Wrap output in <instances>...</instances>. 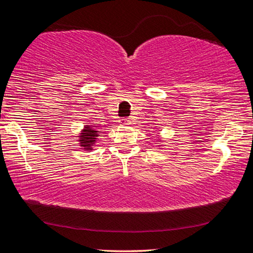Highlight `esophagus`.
I'll use <instances>...</instances> for the list:
<instances>
[{
    "label": "esophagus",
    "mask_w": 253,
    "mask_h": 253,
    "mask_svg": "<svg viewBox=\"0 0 253 253\" xmlns=\"http://www.w3.org/2000/svg\"><path fill=\"white\" fill-rule=\"evenodd\" d=\"M120 124H122V125H129L130 119L129 118H124V119L120 120Z\"/></svg>",
    "instance_id": "obj_1"
}]
</instances>
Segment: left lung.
Instances as JSON below:
<instances>
[{
    "label": "left lung",
    "instance_id": "1",
    "mask_svg": "<svg viewBox=\"0 0 253 253\" xmlns=\"http://www.w3.org/2000/svg\"><path fill=\"white\" fill-rule=\"evenodd\" d=\"M158 142H159V141H158Z\"/></svg>",
    "mask_w": 253,
    "mask_h": 253
}]
</instances>
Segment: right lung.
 <instances>
[{
  "label": "right lung",
  "instance_id": "obj_1",
  "mask_svg": "<svg viewBox=\"0 0 253 253\" xmlns=\"http://www.w3.org/2000/svg\"><path fill=\"white\" fill-rule=\"evenodd\" d=\"M99 133L102 131H98L96 128L92 127L91 125H86L84 127V129H81V133L79 134V145L80 149L83 150L90 151L92 148L95 147L96 141H97V137L99 136Z\"/></svg>",
  "mask_w": 253,
  "mask_h": 253
}]
</instances>
